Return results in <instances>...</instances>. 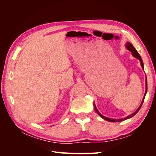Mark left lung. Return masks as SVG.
Wrapping results in <instances>:
<instances>
[{
    "instance_id": "obj_1",
    "label": "left lung",
    "mask_w": 156,
    "mask_h": 156,
    "mask_svg": "<svg viewBox=\"0 0 156 156\" xmlns=\"http://www.w3.org/2000/svg\"><path fill=\"white\" fill-rule=\"evenodd\" d=\"M125 45H126V49H127V50H129V51H131V55H133V56H134L135 58H137V59L139 60L141 67H142L143 69L144 70V64H143V60H142V58H141V56H140V55L138 53V52L136 51V50L135 49V48L133 47V45H132V44L130 43V42H126V44ZM147 89H148V87H147V79H146V90H145V93H144V97H143L142 102H141L140 105V106L139 107V108H138L137 109H136L134 112H133V113H132V114H131V115H128L127 116L124 118V119H111V118H108V117H106V116H105L102 115L101 114V113H100V112H99V111L98 110V108H97V107H96V105H95V102H94V109H95V111L98 113L99 116H101L103 119H104V120H107V121H108V122H122V121H124V120H125L131 119V118L134 116L136 114V113H137V112H139V111L140 110V108L141 106H142L143 103V101H144V98H145V96H146V92H147Z\"/></svg>"
}]
</instances>
